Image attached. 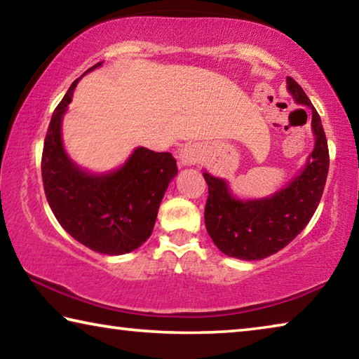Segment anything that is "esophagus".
I'll return each instance as SVG.
<instances>
[{"instance_id":"34e87169","label":"esophagus","mask_w":359,"mask_h":359,"mask_svg":"<svg viewBox=\"0 0 359 359\" xmlns=\"http://www.w3.org/2000/svg\"><path fill=\"white\" fill-rule=\"evenodd\" d=\"M201 158V150H199L198 145L187 144L179 150V160L184 166H193L196 165Z\"/></svg>"}]
</instances>
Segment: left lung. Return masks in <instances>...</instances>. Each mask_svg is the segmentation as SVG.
<instances>
[{"instance_id":"left-lung-1","label":"left lung","mask_w":359,"mask_h":359,"mask_svg":"<svg viewBox=\"0 0 359 359\" xmlns=\"http://www.w3.org/2000/svg\"><path fill=\"white\" fill-rule=\"evenodd\" d=\"M288 90L297 104L312 111L315 147L299 175L266 199L239 201L226 182L203 172L209 194L204 209L208 233L220 250L239 259H263L288 245L311 222L325 190L330 150L318 112L293 77H287Z\"/></svg>"}]
</instances>
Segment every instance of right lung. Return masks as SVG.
Returning a JSON list of instances; mask_svg holds the SVG:
<instances>
[{"mask_svg":"<svg viewBox=\"0 0 359 359\" xmlns=\"http://www.w3.org/2000/svg\"><path fill=\"white\" fill-rule=\"evenodd\" d=\"M77 82L71 83L48 123L41 160L46 198L58 223L77 242L98 253L123 255L150 238L177 163L169 151L137 147L114 172L93 175L77 168L62 142V118Z\"/></svg>","mask_w":359,"mask_h":359,"instance_id":"obj_1","label":"right lung"}]
</instances>
